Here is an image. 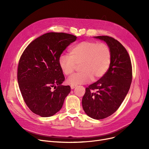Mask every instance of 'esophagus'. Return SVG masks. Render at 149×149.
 <instances>
[{
  "label": "esophagus",
  "instance_id": "obj_1",
  "mask_svg": "<svg viewBox=\"0 0 149 149\" xmlns=\"http://www.w3.org/2000/svg\"><path fill=\"white\" fill-rule=\"evenodd\" d=\"M75 86H76V85H70V88H71L72 89H74L75 88Z\"/></svg>",
  "mask_w": 149,
  "mask_h": 149
}]
</instances>
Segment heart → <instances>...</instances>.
Instances as JSON below:
<instances>
[{"label":"heart","instance_id":"1","mask_svg":"<svg viewBox=\"0 0 149 149\" xmlns=\"http://www.w3.org/2000/svg\"><path fill=\"white\" fill-rule=\"evenodd\" d=\"M111 62V51L104 43L83 41L76 44L69 52V56L61 55L58 65L65 75L72 74L79 66L80 72L69 77L67 83L75 85L95 80L107 72Z\"/></svg>","mask_w":149,"mask_h":149}]
</instances>
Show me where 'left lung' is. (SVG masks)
Here are the masks:
<instances>
[{
    "label": "left lung",
    "mask_w": 149,
    "mask_h": 149,
    "mask_svg": "<svg viewBox=\"0 0 149 149\" xmlns=\"http://www.w3.org/2000/svg\"><path fill=\"white\" fill-rule=\"evenodd\" d=\"M95 38L107 43L111 51V62L105 74L86 88L82 106L89 116L101 120L115 112L127 94L132 80V67L129 55L120 42L107 36Z\"/></svg>",
    "instance_id": "1"
}]
</instances>
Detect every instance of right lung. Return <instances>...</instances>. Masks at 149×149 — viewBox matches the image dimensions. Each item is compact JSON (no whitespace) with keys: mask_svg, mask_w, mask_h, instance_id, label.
Returning a JSON list of instances; mask_svg holds the SVG:
<instances>
[{"mask_svg":"<svg viewBox=\"0 0 149 149\" xmlns=\"http://www.w3.org/2000/svg\"><path fill=\"white\" fill-rule=\"evenodd\" d=\"M76 39V36L65 33H46L31 42L23 52L17 81L23 100L35 114L49 117L62 107L70 88L61 85L65 77L58 58Z\"/></svg>","mask_w":149,"mask_h":149,"instance_id":"right-lung-1","label":"right lung"}]
</instances>
